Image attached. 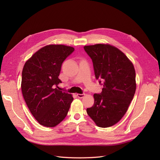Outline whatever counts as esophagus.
<instances>
[{
  "instance_id": "34e87169",
  "label": "esophagus",
  "mask_w": 160,
  "mask_h": 160,
  "mask_svg": "<svg viewBox=\"0 0 160 160\" xmlns=\"http://www.w3.org/2000/svg\"><path fill=\"white\" fill-rule=\"evenodd\" d=\"M84 95H85V94L84 93H82V94H77V96L78 97V98H83V97H84Z\"/></svg>"
}]
</instances>
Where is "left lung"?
<instances>
[{
	"label": "left lung",
	"instance_id": "8db88e82",
	"mask_svg": "<svg viewBox=\"0 0 160 160\" xmlns=\"http://www.w3.org/2000/svg\"><path fill=\"white\" fill-rule=\"evenodd\" d=\"M83 48L93 62L97 80L103 86L101 93L94 94V104L87 108V113L98 127H112L124 115L135 94L134 67L122 52L110 45Z\"/></svg>",
	"mask_w": 160,
	"mask_h": 160
}]
</instances>
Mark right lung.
I'll return each mask as SVG.
<instances>
[{"label":"right lung","instance_id":"1","mask_svg":"<svg viewBox=\"0 0 160 160\" xmlns=\"http://www.w3.org/2000/svg\"><path fill=\"white\" fill-rule=\"evenodd\" d=\"M74 50L72 47L50 45L39 49L25 63L21 90L32 115L41 125L54 127L69 112L73 98L66 91L54 88L65 59ZM58 88V87H57Z\"/></svg>","mask_w":160,"mask_h":160}]
</instances>
